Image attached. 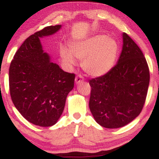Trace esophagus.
I'll use <instances>...</instances> for the list:
<instances>
[{
	"label": "esophagus",
	"instance_id": "esophagus-1",
	"mask_svg": "<svg viewBox=\"0 0 159 159\" xmlns=\"http://www.w3.org/2000/svg\"><path fill=\"white\" fill-rule=\"evenodd\" d=\"M83 80H84V78H83V76L78 75V76H76V78H75V83H76V84H78V83H80L81 82H83Z\"/></svg>",
	"mask_w": 159,
	"mask_h": 159
}]
</instances>
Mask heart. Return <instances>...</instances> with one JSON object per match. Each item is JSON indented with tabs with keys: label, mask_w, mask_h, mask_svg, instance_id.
Returning a JSON list of instances; mask_svg holds the SVG:
<instances>
[{
	"label": "heart",
	"mask_w": 159,
	"mask_h": 159,
	"mask_svg": "<svg viewBox=\"0 0 159 159\" xmlns=\"http://www.w3.org/2000/svg\"><path fill=\"white\" fill-rule=\"evenodd\" d=\"M70 50L61 46L60 54L70 66L76 64L75 57L82 60L85 72L92 76H101L112 69L118 54V45L114 39L105 35H95L69 44Z\"/></svg>",
	"instance_id": "b5f03b06"
}]
</instances>
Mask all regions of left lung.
<instances>
[{"mask_svg": "<svg viewBox=\"0 0 159 159\" xmlns=\"http://www.w3.org/2000/svg\"><path fill=\"white\" fill-rule=\"evenodd\" d=\"M149 70L143 52L127 33L122 52L106 74L89 80V109L95 121L105 128L122 127L142 111L149 84Z\"/></svg>", "mask_w": 159, "mask_h": 159, "instance_id": "left-lung-1", "label": "left lung"}]
</instances>
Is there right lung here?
<instances>
[{"label":"right lung","instance_id":"right-lung-1","mask_svg":"<svg viewBox=\"0 0 159 159\" xmlns=\"http://www.w3.org/2000/svg\"><path fill=\"white\" fill-rule=\"evenodd\" d=\"M61 25H50L24 41L11 61L9 86L11 99L29 122L51 127L57 122L68 93L74 86L75 74L64 72L42 49L40 38L57 32Z\"/></svg>","mask_w":159,"mask_h":159}]
</instances>
